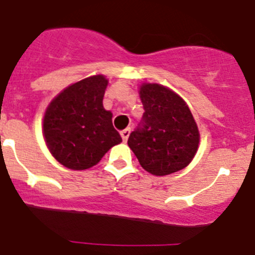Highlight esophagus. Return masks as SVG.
Returning <instances> with one entry per match:
<instances>
[{
  "instance_id": "34e87169",
  "label": "esophagus",
  "mask_w": 255,
  "mask_h": 255,
  "mask_svg": "<svg viewBox=\"0 0 255 255\" xmlns=\"http://www.w3.org/2000/svg\"><path fill=\"white\" fill-rule=\"evenodd\" d=\"M129 135H130V128H126L125 130H123V131H121V138H123L124 141L128 140Z\"/></svg>"
}]
</instances>
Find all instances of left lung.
<instances>
[{
	"label": "left lung",
	"mask_w": 255,
	"mask_h": 255,
	"mask_svg": "<svg viewBox=\"0 0 255 255\" xmlns=\"http://www.w3.org/2000/svg\"><path fill=\"white\" fill-rule=\"evenodd\" d=\"M139 96L143 119L128 144L140 166L155 176L185 168L194 158L200 139L186 102L170 88L155 83H143Z\"/></svg>",
	"instance_id": "8db88e82"
}]
</instances>
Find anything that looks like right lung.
<instances>
[{
    "label": "right lung",
    "mask_w": 255,
    "mask_h": 255,
    "mask_svg": "<svg viewBox=\"0 0 255 255\" xmlns=\"http://www.w3.org/2000/svg\"><path fill=\"white\" fill-rule=\"evenodd\" d=\"M108 80L93 75L65 88L51 101L43 117V136L51 154L70 170H87L123 141L103 107Z\"/></svg>",
    "instance_id": "right-lung-1"
}]
</instances>
